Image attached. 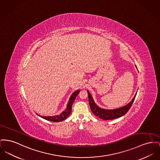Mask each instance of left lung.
I'll return each instance as SVG.
<instances>
[{"instance_id": "1", "label": "left lung", "mask_w": 160, "mask_h": 160, "mask_svg": "<svg viewBox=\"0 0 160 160\" xmlns=\"http://www.w3.org/2000/svg\"><path fill=\"white\" fill-rule=\"evenodd\" d=\"M88 94L89 103L90 108L92 112L95 116L105 120H113V119L121 117L122 116L126 114L131 108L137 95L135 94L132 100L130 103H129L127 105L123 106L122 108L116 109H113V110H107V109H103L98 107L95 103L91 95L88 91Z\"/></svg>"}]
</instances>
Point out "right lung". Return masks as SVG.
<instances>
[{
  "label": "right lung",
  "instance_id": "right-lung-1",
  "mask_svg": "<svg viewBox=\"0 0 160 160\" xmlns=\"http://www.w3.org/2000/svg\"><path fill=\"white\" fill-rule=\"evenodd\" d=\"M79 92H80V90H78L72 94V95L70 97L69 101L67 105L65 111H64L61 114H60L58 115H56V116H52V117H43V116H40V115H38V116H40V117H42L47 120L51 121L52 122H60L63 120H65L69 117V115L71 112L72 104H73L74 101L75 100L77 95L78 94Z\"/></svg>",
  "mask_w": 160,
  "mask_h": 160
}]
</instances>
